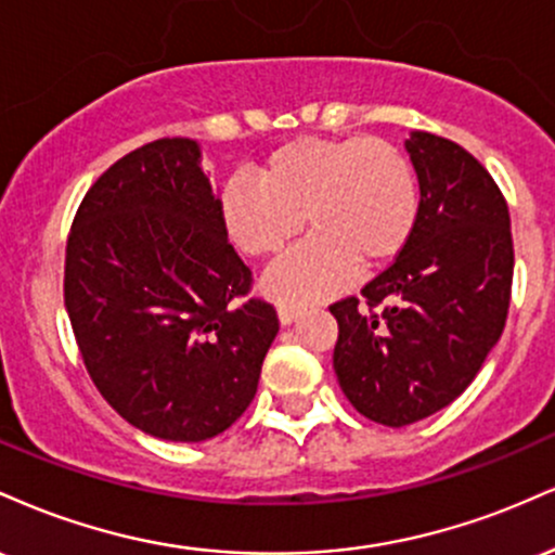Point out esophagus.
<instances>
[{
	"instance_id": "34e87169",
	"label": "esophagus",
	"mask_w": 555,
	"mask_h": 555,
	"mask_svg": "<svg viewBox=\"0 0 555 555\" xmlns=\"http://www.w3.org/2000/svg\"><path fill=\"white\" fill-rule=\"evenodd\" d=\"M302 305H292V302H282L279 305V321L284 323V326H289L292 321H297L299 315H302Z\"/></svg>"
}]
</instances>
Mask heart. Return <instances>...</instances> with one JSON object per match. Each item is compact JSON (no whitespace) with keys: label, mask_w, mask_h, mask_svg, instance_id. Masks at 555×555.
<instances>
[{"label":"heart","mask_w":555,"mask_h":555,"mask_svg":"<svg viewBox=\"0 0 555 555\" xmlns=\"http://www.w3.org/2000/svg\"><path fill=\"white\" fill-rule=\"evenodd\" d=\"M417 180L391 143L367 135L295 138L273 149L258 180L232 177L219 195L229 240L250 258H271L302 232L313 237L269 273L289 299H313L358 271L384 269L417 221Z\"/></svg>","instance_id":"b5f03b06"}]
</instances>
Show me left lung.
<instances>
[{"label": "left lung", "mask_w": 555, "mask_h": 555, "mask_svg": "<svg viewBox=\"0 0 555 555\" xmlns=\"http://www.w3.org/2000/svg\"><path fill=\"white\" fill-rule=\"evenodd\" d=\"M420 206L404 250L360 297L331 305L344 397L401 428L451 404L506 326L514 242L506 197L454 140L412 132Z\"/></svg>", "instance_id": "left-lung-1"}]
</instances>
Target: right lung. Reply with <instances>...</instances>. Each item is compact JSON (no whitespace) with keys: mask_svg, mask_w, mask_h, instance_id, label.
<instances>
[{"mask_svg":"<svg viewBox=\"0 0 555 555\" xmlns=\"http://www.w3.org/2000/svg\"><path fill=\"white\" fill-rule=\"evenodd\" d=\"M229 245L190 138H158L91 184L67 234L65 308L95 388L164 441H206L250 406L279 334Z\"/></svg>","mask_w":555,"mask_h":555,"instance_id":"obj_1","label":"right lung"}]
</instances>
